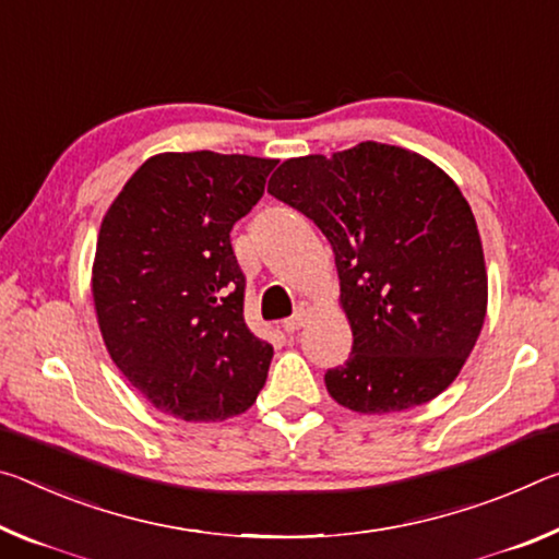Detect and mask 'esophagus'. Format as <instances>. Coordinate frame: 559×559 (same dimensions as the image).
<instances>
[{
    "label": "esophagus",
    "instance_id": "obj_1",
    "mask_svg": "<svg viewBox=\"0 0 559 559\" xmlns=\"http://www.w3.org/2000/svg\"><path fill=\"white\" fill-rule=\"evenodd\" d=\"M309 312H312V307H309V301H299L297 309H295V314H292L289 319H285V322H282V329H285L287 334H295L297 329L305 326Z\"/></svg>",
    "mask_w": 559,
    "mask_h": 559
}]
</instances>
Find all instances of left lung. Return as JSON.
<instances>
[{
	"mask_svg": "<svg viewBox=\"0 0 559 559\" xmlns=\"http://www.w3.org/2000/svg\"><path fill=\"white\" fill-rule=\"evenodd\" d=\"M267 193L326 235L354 346L329 396L356 414L436 399L486 322L488 272L473 210L448 173L414 151L364 141L289 158Z\"/></svg>",
	"mask_w": 559,
	"mask_h": 559,
	"instance_id": "8db88e82",
	"label": "left lung"
}]
</instances>
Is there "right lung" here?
<instances>
[{
  "label": "right lung",
  "instance_id": "add662e5",
  "mask_svg": "<svg viewBox=\"0 0 559 559\" xmlns=\"http://www.w3.org/2000/svg\"><path fill=\"white\" fill-rule=\"evenodd\" d=\"M274 158L158 153L106 210L91 295L100 336L135 391L182 420L245 414L272 344L245 324L230 230L264 193Z\"/></svg>",
  "mask_w": 559,
  "mask_h": 559
}]
</instances>
